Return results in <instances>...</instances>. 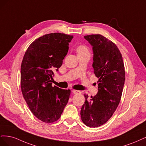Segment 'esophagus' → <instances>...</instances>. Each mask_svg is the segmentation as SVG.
Segmentation results:
<instances>
[{
  "mask_svg": "<svg viewBox=\"0 0 146 146\" xmlns=\"http://www.w3.org/2000/svg\"><path fill=\"white\" fill-rule=\"evenodd\" d=\"M72 91V92H73L74 94H80L81 93V92L80 91H78V90H73Z\"/></svg>",
  "mask_w": 146,
  "mask_h": 146,
  "instance_id": "1",
  "label": "esophagus"
}]
</instances>
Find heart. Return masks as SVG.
I'll return each mask as SVG.
<instances>
[{
    "instance_id": "1",
    "label": "heart",
    "mask_w": 146,
    "mask_h": 146,
    "mask_svg": "<svg viewBox=\"0 0 146 146\" xmlns=\"http://www.w3.org/2000/svg\"><path fill=\"white\" fill-rule=\"evenodd\" d=\"M77 52L79 54H90V51L86 46L84 45H80L77 47Z\"/></svg>"
}]
</instances>
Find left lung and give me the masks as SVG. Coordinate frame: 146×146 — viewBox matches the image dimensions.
<instances>
[{
	"instance_id": "obj_1",
	"label": "left lung",
	"mask_w": 146,
	"mask_h": 146,
	"mask_svg": "<svg viewBox=\"0 0 146 146\" xmlns=\"http://www.w3.org/2000/svg\"><path fill=\"white\" fill-rule=\"evenodd\" d=\"M92 47V67L99 78L98 92L88 100L84 94L85 104L80 111L82 121L86 126L98 127L111 118L121 100L125 82V69L122 56L115 44L102 35L84 36Z\"/></svg>"
}]
</instances>
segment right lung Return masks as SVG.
I'll list each match as a JSON object with an SVG mask.
<instances>
[{
	"label": "right lung",
	"instance_id": "add662e5",
	"mask_svg": "<svg viewBox=\"0 0 146 146\" xmlns=\"http://www.w3.org/2000/svg\"><path fill=\"white\" fill-rule=\"evenodd\" d=\"M73 36L54 33L33 41L26 50L21 67V87L30 111L39 120L54 122L60 117L70 90L52 86L54 70L58 71Z\"/></svg>",
	"mask_w": 146,
	"mask_h": 146
}]
</instances>
